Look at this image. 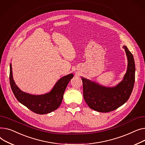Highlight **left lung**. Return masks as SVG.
Returning <instances> with one entry per match:
<instances>
[{"mask_svg":"<svg viewBox=\"0 0 145 145\" xmlns=\"http://www.w3.org/2000/svg\"><path fill=\"white\" fill-rule=\"evenodd\" d=\"M127 58L126 72L123 80L112 87H107L81 76L83 96L88 106L99 112L116 109L128 100L132 92L135 78V65L132 54L123 46Z\"/></svg>","mask_w":145,"mask_h":145,"instance_id":"1","label":"left lung"}]
</instances>
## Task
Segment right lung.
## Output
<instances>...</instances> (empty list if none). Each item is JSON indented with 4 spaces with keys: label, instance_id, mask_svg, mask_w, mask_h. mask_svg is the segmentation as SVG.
<instances>
[{
    "label": "right lung",
    "instance_id": "1",
    "mask_svg": "<svg viewBox=\"0 0 145 145\" xmlns=\"http://www.w3.org/2000/svg\"><path fill=\"white\" fill-rule=\"evenodd\" d=\"M73 76L72 74L63 76L56 83L52 89L45 94L31 95L22 91L16 86L13 78L12 64H10V84L15 97L19 103L37 114L50 113L59 106L67 85Z\"/></svg>",
    "mask_w": 145,
    "mask_h": 145
}]
</instances>
